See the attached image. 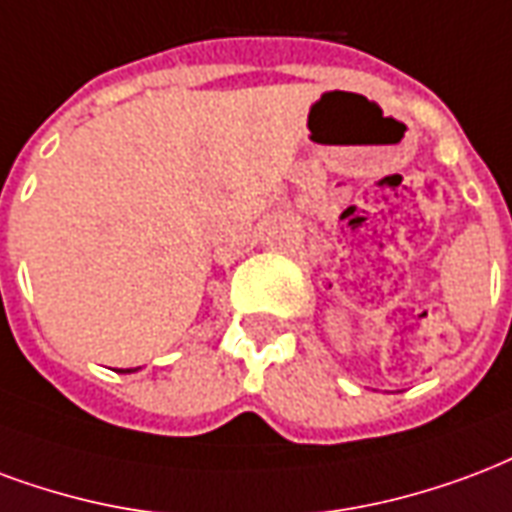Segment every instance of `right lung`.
Returning a JSON list of instances; mask_svg holds the SVG:
<instances>
[{
  "label": "right lung",
  "instance_id": "right-lung-1",
  "mask_svg": "<svg viewBox=\"0 0 512 512\" xmlns=\"http://www.w3.org/2000/svg\"><path fill=\"white\" fill-rule=\"evenodd\" d=\"M127 372H132V369H127Z\"/></svg>",
  "mask_w": 512,
  "mask_h": 512
}]
</instances>
